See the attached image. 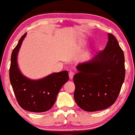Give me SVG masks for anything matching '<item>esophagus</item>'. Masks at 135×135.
Returning a JSON list of instances; mask_svg holds the SVG:
<instances>
[{
	"instance_id": "34e87169",
	"label": "esophagus",
	"mask_w": 135,
	"mask_h": 135,
	"mask_svg": "<svg viewBox=\"0 0 135 135\" xmlns=\"http://www.w3.org/2000/svg\"><path fill=\"white\" fill-rule=\"evenodd\" d=\"M74 73L73 72V71H70V72H69V77H70V79H73V78H74Z\"/></svg>"
}]
</instances>
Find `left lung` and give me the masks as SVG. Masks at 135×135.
<instances>
[{"instance_id":"left-lung-1","label":"left lung","mask_w":135,"mask_h":135,"mask_svg":"<svg viewBox=\"0 0 135 135\" xmlns=\"http://www.w3.org/2000/svg\"><path fill=\"white\" fill-rule=\"evenodd\" d=\"M106 47L91 61L78 64L74 76V99L86 111L108 108L117 99L125 77L124 56L117 38L109 34Z\"/></svg>"}]
</instances>
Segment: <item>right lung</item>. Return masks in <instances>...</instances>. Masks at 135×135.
<instances>
[{"mask_svg":"<svg viewBox=\"0 0 135 135\" xmlns=\"http://www.w3.org/2000/svg\"><path fill=\"white\" fill-rule=\"evenodd\" d=\"M26 33L20 38L13 50L9 77L19 105L24 110L35 113L48 111L55 103L63 85L69 79L68 71L54 73L39 80H31L20 73L17 64V54Z\"/></svg>","mask_w":135,"mask_h":135,"instance_id":"1","label":"right lung"}]
</instances>
